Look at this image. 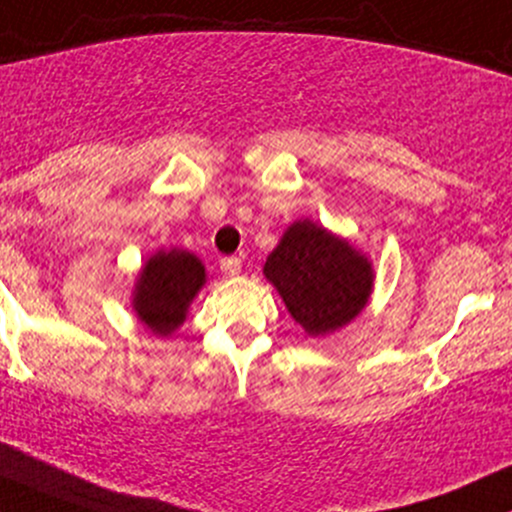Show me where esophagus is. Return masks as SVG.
<instances>
[{
  "label": "esophagus",
  "mask_w": 512,
  "mask_h": 512,
  "mask_svg": "<svg viewBox=\"0 0 512 512\" xmlns=\"http://www.w3.org/2000/svg\"><path fill=\"white\" fill-rule=\"evenodd\" d=\"M221 272L226 277H235L240 272V260L238 257H221Z\"/></svg>",
  "instance_id": "34e87169"
}]
</instances>
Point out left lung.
Returning a JSON list of instances; mask_svg holds the SVG:
<instances>
[{
  "mask_svg": "<svg viewBox=\"0 0 512 512\" xmlns=\"http://www.w3.org/2000/svg\"><path fill=\"white\" fill-rule=\"evenodd\" d=\"M265 274L308 335L333 333L350 323L372 291L367 257L311 221L286 230L267 257Z\"/></svg>",
  "mask_w": 512,
  "mask_h": 512,
  "instance_id": "8db88e82",
  "label": "left lung"
}]
</instances>
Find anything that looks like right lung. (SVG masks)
Returning a JSON list of instances; mask_svg holds the SVG:
<instances>
[{
	"mask_svg": "<svg viewBox=\"0 0 512 512\" xmlns=\"http://www.w3.org/2000/svg\"><path fill=\"white\" fill-rule=\"evenodd\" d=\"M204 265L184 250L157 252L138 277L136 311L157 335H170L184 323L187 308L204 284Z\"/></svg>",
	"mask_w": 512,
	"mask_h": 512,
	"instance_id": "1",
	"label": "right lung"
}]
</instances>
